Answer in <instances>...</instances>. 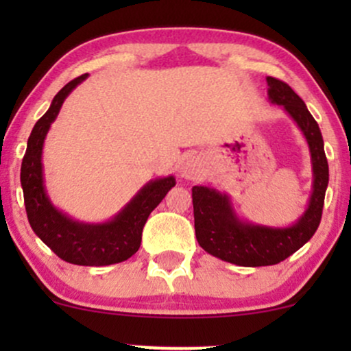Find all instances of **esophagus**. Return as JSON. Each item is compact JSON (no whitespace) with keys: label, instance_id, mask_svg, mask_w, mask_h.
<instances>
[{"label":"esophagus","instance_id":"34e87169","mask_svg":"<svg viewBox=\"0 0 351 351\" xmlns=\"http://www.w3.org/2000/svg\"><path fill=\"white\" fill-rule=\"evenodd\" d=\"M201 170H203V165H201L199 158H196V156H186L180 168L181 176L188 180H195L196 176H199Z\"/></svg>","mask_w":351,"mask_h":351}]
</instances>
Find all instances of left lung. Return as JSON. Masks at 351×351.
Listing matches in <instances>:
<instances>
[{
	"mask_svg": "<svg viewBox=\"0 0 351 351\" xmlns=\"http://www.w3.org/2000/svg\"><path fill=\"white\" fill-rule=\"evenodd\" d=\"M269 100L285 108L307 140L312 156L313 189L308 208L289 228H267L241 221L226 195L208 186H193L196 239L211 256L243 267L274 265L299 251L315 234L328 186V163L324 138L312 114L299 95L282 80L267 77Z\"/></svg>",
	"mask_w": 351,
	"mask_h": 351,
	"instance_id": "obj_1",
	"label": "left lung"
}]
</instances>
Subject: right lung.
Here are the masks:
<instances>
[{"label": "right lung", "mask_w": 351, "mask_h": 351, "mask_svg": "<svg viewBox=\"0 0 351 351\" xmlns=\"http://www.w3.org/2000/svg\"><path fill=\"white\" fill-rule=\"evenodd\" d=\"M87 79V74L66 84L52 99L49 110L34 125L21 163V186L27 219L39 239L56 256L75 265H110L127 261L138 251L142 231L150 213L175 186V176L153 180L140 189L115 217L107 223L74 221L52 206L43 176V145L51 123L67 95Z\"/></svg>", "instance_id": "obj_1"}]
</instances>
